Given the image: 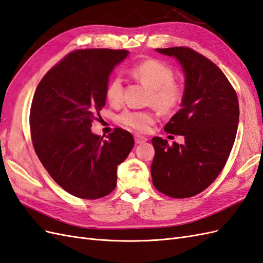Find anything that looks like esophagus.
I'll return each instance as SVG.
<instances>
[{"mask_svg": "<svg viewBox=\"0 0 263 263\" xmlns=\"http://www.w3.org/2000/svg\"><path fill=\"white\" fill-rule=\"evenodd\" d=\"M146 140H147V138L144 137V136H141V135H135V143H136L137 145L145 143Z\"/></svg>", "mask_w": 263, "mask_h": 263, "instance_id": "34e87169", "label": "esophagus"}]
</instances>
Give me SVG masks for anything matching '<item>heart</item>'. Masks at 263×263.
<instances>
[{"instance_id":"b5f03b06","label":"heart","mask_w":263,"mask_h":263,"mask_svg":"<svg viewBox=\"0 0 263 263\" xmlns=\"http://www.w3.org/2000/svg\"><path fill=\"white\" fill-rule=\"evenodd\" d=\"M130 74L148 88H151L149 103L164 112H172L180 106L183 99V88L174 80V70L158 60H146L130 68ZM105 97L111 105L120 104L123 99V83L119 77L110 79L106 85ZM118 122L129 128L146 133L156 122L152 110L126 109L118 116Z\"/></svg>"}]
</instances>
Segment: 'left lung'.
Here are the masks:
<instances>
[{"mask_svg":"<svg viewBox=\"0 0 263 263\" xmlns=\"http://www.w3.org/2000/svg\"><path fill=\"white\" fill-rule=\"evenodd\" d=\"M157 52L178 60L186 76L181 109L164 128L181 135L184 143L152 139L153 183L166 196L189 198L208 188L228 160L238 129L239 102L222 70L203 55L183 46Z\"/></svg>","mask_w":263,"mask_h":263,"instance_id":"left-lung-1","label":"left lung"}]
</instances>
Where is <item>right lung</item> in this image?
<instances>
[{"mask_svg":"<svg viewBox=\"0 0 263 263\" xmlns=\"http://www.w3.org/2000/svg\"><path fill=\"white\" fill-rule=\"evenodd\" d=\"M127 55L126 49H76L35 90L30 111L35 153L54 181L82 199H99L115 189L117 166L135 145L122 128L107 139L90 130L105 106L111 70Z\"/></svg>","mask_w":263,"mask_h":263,"instance_id":"add662e5","label":"right lung"}]
</instances>
